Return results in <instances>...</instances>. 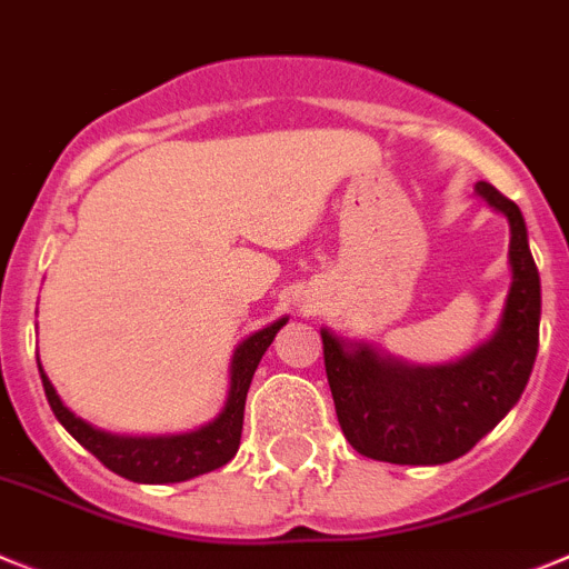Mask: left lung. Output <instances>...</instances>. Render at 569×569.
Here are the masks:
<instances>
[{
  "label": "left lung",
  "instance_id": "1",
  "mask_svg": "<svg viewBox=\"0 0 569 569\" xmlns=\"http://www.w3.org/2000/svg\"><path fill=\"white\" fill-rule=\"evenodd\" d=\"M475 192L508 218L511 290L500 327L447 366H408L369 343H343L321 329L323 366L346 441L360 456L432 467L467 456L522 397L539 349L542 288L519 207L491 183Z\"/></svg>",
  "mask_w": 569,
  "mask_h": 569
}]
</instances>
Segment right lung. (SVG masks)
<instances>
[{
    "instance_id": "1",
    "label": "right lung",
    "mask_w": 569,
    "mask_h": 569,
    "mask_svg": "<svg viewBox=\"0 0 569 569\" xmlns=\"http://www.w3.org/2000/svg\"><path fill=\"white\" fill-rule=\"evenodd\" d=\"M284 323H288V318H279L270 327L248 335L237 346L234 357H231L229 397H226L220 416L209 425L198 427V430L181 432V436H113V432L97 430L61 402L50 377L41 369V362H38V371H41L47 402H50L56 419L67 427L74 441L83 443L102 467L117 472L119 478L133 480V483H181V480L226 467L237 456L253 371H257L259 360Z\"/></svg>"
}]
</instances>
